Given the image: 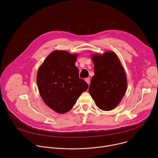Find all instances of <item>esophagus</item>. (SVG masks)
I'll list each match as a JSON object with an SVG mask.
<instances>
[{
  "label": "esophagus",
  "mask_w": 158,
  "mask_h": 158,
  "mask_svg": "<svg viewBox=\"0 0 158 158\" xmlns=\"http://www.w3.org/2000/svg\"><path fill=\"white\" fill-rule=\"evenodd\" d=\"M85 82L89 84V82H90V79L89 78H85Z\"/></svg>",
  "instance_id": "obj_1"
}]
</instances>
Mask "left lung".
I'll use <instances>...</instances> for the list:
<instances>
[{
	"label": "left lung",
	"instance_id": "1",
	"mask_svg": "<svg viewBox=\"0 0 158 158\" xmlns=\"http://www.w3.org/2000/svg\"><path fill=\"white\" fill-rule=\"evenodd\" d=\"M94 76L89 92L97 106L103 110L114 109L124 97L127 89V78L123 67L112 51L103 55L93 54Z\"/></svg>",
	"mask_w": 158,
	"mask_h": 158
}]
</instances>
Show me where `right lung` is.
<instances>
[{
  "label": "right lung",
  "instance_id": "add662e5",
  "mask_svg": "<svg viewBox=\"0 0 158 158\" xmlns=\"http://www.w3.org/2000/svg\"><path fill=\"white\" fill-rule=\"evenodd\" d=\"M77 54L54 51L39 67L37 84L40 95L48 107L64 114L70 110L88 84L79 78L76 66Z\"/></svg>",
  "mask_w": 158,
  "mask_h": 158
}]
</instances>
